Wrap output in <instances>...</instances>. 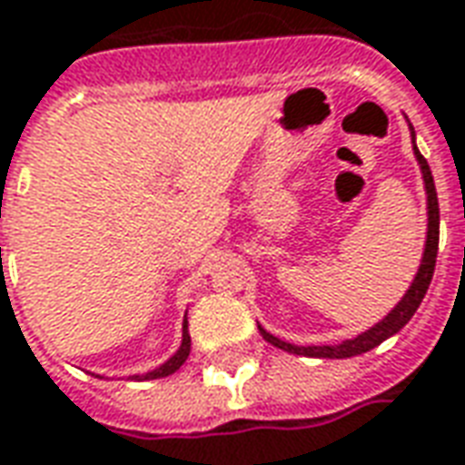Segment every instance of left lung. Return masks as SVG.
Instances as JSON below:
<instances>
[{"mask_svg":"<svg viewBox=\"0 0 465 465\" xmlns=\"http://www.w3.org/2000/svg\"><path fill=\"white\" fill-rule=\"evenodd\" d=\"M411 131H413V125H411ZM413 138H415V133H413ZM415 158H418L420 171H423L425 193H428V239H425V252H423V262H420V269H418V274H415L411 289L405 292V297L395 304V310H392L382 322H378L375 327H370L368 332L357 334L355 340H345V342H340V345L297 347V345H289V342L279 340V337H274V334H269L266 330L259 327V332H262V337H264L269 345L279 347V350H284V352H294V355L342 360V357H355V355H362V352H370L372 347H378L382 340H388V337H392L395 332H401L402 327L411 322V317H413L415 310L420 307L425 292H428V287H430V279H433V269H436V256H438V223H440L436 183H433L430 165H428V161L420 155L418 148H415Z\"/></svg>","mask_w":465,"mask_h":465,"instance_id":"8db88e82","label":"left lung"}]
</instances>
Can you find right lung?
Wrapping results in <instances>:
<instances>
[{
	"label": "right lung",
	"instance_id": "add662e5",
	"mask_svg": "<svg viewBox=\"0 0 465 465\" xmlns=\"http://www.w3.org/2000/svg\"><path fill=\"white\" fill-rule=\"evenodd\" d=\"M188 352H191V334H188V322L183 320V342L178 347V352L168 362H163L161 368L151 370V372H145V375H133L135 380H158V378H168V375H173L183 362H186Z\"/></svg>",
	"mask_w": 465,
	"mask_h": 465
}]
</instances>
